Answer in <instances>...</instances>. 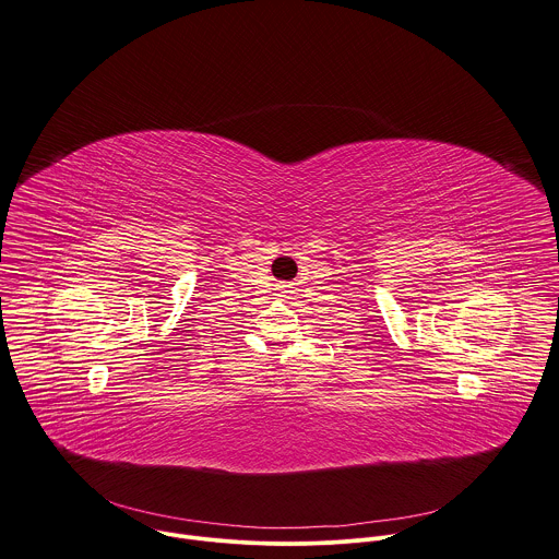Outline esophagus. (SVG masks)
<instances>
[{"label":"esophagus","mask_w":559,"mask_h":559,"mask_svg":"<svg viewBox=\"0 0 559 559\" xmlns=\"http://www.w3.org/2000/svg\"><path fill=\"white\" fill-rule=\"evenodd\" d=\"M289 294H294V289H292L289 285H278V287H276V296H281V298H287Z\"/></svg>","instance_id":"obj_1"}]
</instances>
